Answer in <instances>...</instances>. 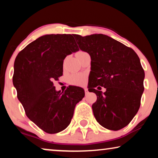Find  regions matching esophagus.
<instances>
[{"mask_svg": "<svg viewBox=\"0 0 158 158\" xmlns=\"http://www.w3.org/2000/svg\"><path fill=\"white\" fill-rule=\"evenodd\" d=\"M84 90H85V94L87 95V94H88V88H84Z\"/></svg>", "mask_w": 158, "mask_h": 158, "instance_id": "1", "label": "esophagus"}]
</instances>
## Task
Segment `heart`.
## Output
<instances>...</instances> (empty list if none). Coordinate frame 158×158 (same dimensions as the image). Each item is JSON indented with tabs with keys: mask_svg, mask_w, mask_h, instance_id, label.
Masks as SVG:
<instances>
[{
	"mask_svg": "<svg viewBox=\"0 0 158 158\" xmlns=\"http://www.w3.org/2000/svg\"><path fill=\"white\" fill-rule=\"evenodd\" d=\"M81 53H83V52H79L77 54V56ZM71 82L75 85H83L85 83V77H84V75L81 74L74 75L71 77Z\"/></svg>",
	"mask_w": 158,
	"mask_h": 158,
	"instance_id": "heart-1",
	"label": "heart"
}]
</instances>
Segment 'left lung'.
Instances as JSON below:
<instances>
[{
    "instance_id": "obj_1",
    "label": "left lung",
    "mask_w": 158,
    "mask_h": 158,
    "mask_svg": "<svg viewBox=\"0 0 158 158\" xmlns=\"http://www.w3.org/2000/svg\"><path fill=\"white\" fill-rule=\"evenodd\" d=\"M74 36L81 50L91 59L88 90L97 96L92 105L95 118L107 129L124 128L137 114L144 91V72L139 57L105 34ZM100 86L106 88L104 93L94 89Z\"/></svg>"
}]
</instances>
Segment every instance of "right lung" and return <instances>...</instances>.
<instances>
[{
    "label": "right lung",
    "instance_id": "right-lung-1",
    "mask_svg": "<svg viewBox=\"0 0 158 158\" xmlns=\"http://www.w3.org/2000/svg\"><path fill=\"white\" fill-rule=\"evenodd\" d=\"M78 50L71 34H46L28 44L15 60L13 84L18 99L27 117L48 134L68 127L75 106L85 96L81 87L61 92L53 83L62 75L64 58Z\"/></svg>",
    "mask_w": 158,
    "mask_h": 158
}]
</instances>
